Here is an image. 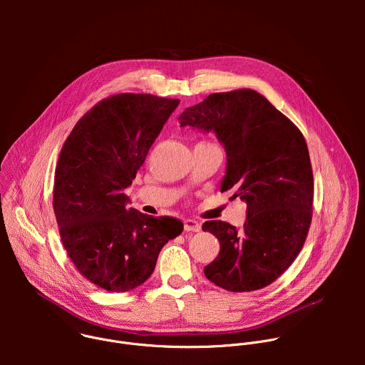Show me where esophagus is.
I'll list each match as a JSON object with an SVG mask.
<instances>
[{"mask_svg":"<svg viewBox=\"0 0 365 365\" xmlns=\"http://www.w3.org/2000/svg\"><path fill=\"white\" fill-rule=\"evenodd\" d=\"M185 224V231H192V232H199L200 231V224L195 220H185L183 221Z\"/></svg>","mask_w":365,"mask_h":365,"instance_id":"34e87169","label":"esophagus"}]
</instances>
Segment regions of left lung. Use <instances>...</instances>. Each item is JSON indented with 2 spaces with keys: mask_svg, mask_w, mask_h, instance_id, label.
Listing matches in <instances>:
<instances>
[{
  "mask_svg": "<svg viewBox=\"0 0 365 365\" xmlns=\"http://www.w3.org/2000/svg\"><path fill=\"white\" fill-rule=\"evenodd\" d=\"M180 127L214 133L227 153L221 192L247 203L244 228L206 221L221 245L203 269L230 292L263 289L300 252L312 221L314 175L303 134L258 92L211 93L179 115Z\"/></svg>",
  "mask_w": 365,
  "mask_h": 365,
  "instance_id": "obj_1",
  "label": "left lung"
}]
</instances>
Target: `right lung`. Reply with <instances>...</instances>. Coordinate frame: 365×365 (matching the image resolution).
<instances>
[{"instance_id": "add662e5", "label": "right lung", "mask_w": 365, "mask_h": 365, "mask_svg": "<svg viewBox=\"0 0 365 365\" xmlns=\"http://www.w3.org/2000/svg\"><path fill=\"white\" fill-rule=\"evenodd\" d=\"M178 106L150 93L110 96L62 147L53 193L61 238L79 273L108 292L141 286L165 244L183 231L179 220L127 210L124 193Z\"/></svg>"}]
</instances>
